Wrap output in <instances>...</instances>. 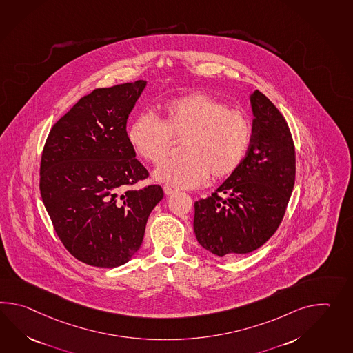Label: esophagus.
<instances>
[{"mask_svg":"<svg viewBox=\"0 0 353 353\" xmlns=\"http://www.w3.org/2000/svg\"><path fill=\"white\" fill-rule=\"evenodd\" d=\"M163 191H165V195H172L174 192H177V188L170 186V185H165L163 186Z\"/></svg>","mask_w":353,"mask_h":353,"instance_id":"esophagus-1","label":"esophagus"}]
</instances>
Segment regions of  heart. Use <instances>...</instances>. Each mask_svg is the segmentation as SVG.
<instances>
[{
	"label": "heart",
	"mask_w": 353,
	"mask_h": 353,
	"mask_svg": "<svg viewBox=\"0 0 353 353\" xmlns=\"http://www.w3.org/2000/svg\"><path fill=\"white\" fill-rule=\"evenodd\" d=\"M161 119L149 111L135 115L128 141L135 154L152 165L170 156L183 141L180 159L159 165L156 179L177 188H195L209 174L225 179L242 163L252 135L251 121L242 110L203 92L172 99L159 108Z\"/></svg>",
	"instance_id": "obj_1"
}]
</instances>
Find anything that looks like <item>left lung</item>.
Listing matches in <instances>:
<instances>
[{
	"instance_id": "1",
	"label": "left lung",
	"mask_w": 353,
	"mask_h": 353,
	"mask_svg": "<svg viewBox=\"0 0 353 353\" xmlns=\"http://www.w3.org/2000/svg\"><path fill=\"white\" fill-rule=\"evenodd\" d=\"M251 102L254 120L242 163L212 196L195 203L196 239L219 257L266 243L281 224L295 183V145L286 120L259 90Z\"/></svg>"
}]
</instances>
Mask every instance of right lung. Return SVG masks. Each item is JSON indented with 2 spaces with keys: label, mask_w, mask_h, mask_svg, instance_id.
Masks as SVG:
<instances>
[{
  "label": "right lung",
  "mask_w": 353,
  "mask_h": 353,
  "mask_svg": "<svg viewBox=\"0 0 353 353\" xmlns=\"http://www.w3.org/2000/svg\"><path fill=\"white\" fill-rule=\"evenodd\" d=\"M145 81L96 88L50 129L41 153L40 194L55 233L90 266H121L141 248L159 185L128 141L126 121Z\"/></svg>",
  "instance_id": "add662e5"
}]
</instances>
